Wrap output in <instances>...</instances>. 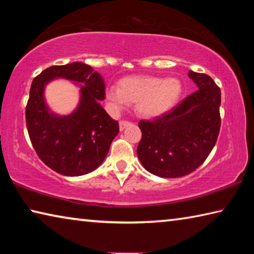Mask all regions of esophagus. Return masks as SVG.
<instances>
[{"instance_id":"obj_1","label":"esophagus","mask_w":254,"mask_h":254,"mask_svg":"<svg viewBox=\"0 0 254 254\" xmlns=\"http://www.w3.org/2000/svg\"><path fill=\"white\" fill-rule=\"evenodd\" d=\"M120 130H121V131H123L124 130V128H126L127 126H130V122H128V121H127V120H121V121H120Z\"/></svg>"}]
</instances>
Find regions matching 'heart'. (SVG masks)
<instances>
[{"instance_id": "heart-1", "label": "heart", "mask_w": 254, "mask_h": 254, "mask_svg": "<svg viewBox=\"0 0 254 254\" xmlns=\"http://www.w3.org/2000/svg\"><path fill=\"white\" fill-rule=\"evenodd\" d=\"M183 93L179 79L154 76L127 77L120 81L119 87L112 86L106 91V100L115 110L127 103H136L141 117L157 118L177 104Z\"/></svg>"}]
</instances>
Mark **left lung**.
Wrapping results in <instances>:
<instances>
[{"label":"left lung","instance_id":"left-lung-1","mask_svg":"<svg viewBox=\"0 0 254 254\" xmlns=\"http://www.w3.org/2000/svg\"><path fill=\"white\" fill-rule=\"evenodd\" d=\"M196 92L151 121H140L136 153L141 163L162 178H178L196 170L208 157L221 127V89L206 74L189 71Z\"/></svg>","mask_w":254,"mask_h":254}]
</instances>
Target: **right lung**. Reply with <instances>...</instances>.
Returning a JSON list of instances; mask_svg holds the SVG:
<instances>
[{"label":"right lung","mask_w":254,"mask_h":254,"mask_svg":"<svg viewBox=\"0 0 254 254\" xmlns=\"http://www.w3.org/2000/svg\"><path fill=\"white\" fill-rule=\"evenodd\" d=\"M62 76L80 82L82 98L76 111L58 117L46 109L43 88ZM105 98L102 77L84 63L51 66L34 77L25 107V122L32 147L41 161L64 176L86 175L95 170L119 133V123L100 104Z\"/></svg>","instance_id":"1"}]
</instances>
